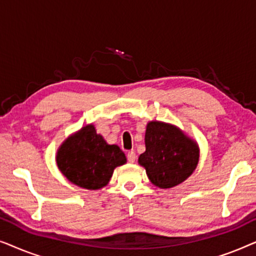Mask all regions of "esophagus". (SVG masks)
Returning a JSON list of instances; mask_svg holds the SVG:
<instances>
[{"mask_svg": "<svg viewBox=\"0 0 256 256\" xmlns=\"http://www.w3.org/2000/svg\"><path fill=\"white\" fill-rule=\"evenodd\" d=\"M127 158L129 160V163H134L136 160V155L134 152H128L127 154Z\"/></svg>", "mask_w": 256, "mask_h": 256, "instance_id": "obj_1", "label": "esophagus"}]
</instances>
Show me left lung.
<instances>
[{
  "instance_id": "obj_1",
  "label": "left lung",
  "mask_w": 256,
  "mask_h": 256,
  "mask_svg": "<svg viewBox=\"0 0 256 256\" xmlns=\"http://www.w3.org/2000/svg\"><path fill=\"white\" fill-rule=\"evenodd\" d=\"M146 152L138 164L149 180L160 188H171L186 180L199 162V146L177 126L163 121L146 124Z\"/></svg>"
}]
</instances>
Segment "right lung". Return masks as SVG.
I'll return each mask as SVG.
<instances>
[{
	"mask_svg": "<svg viewBox=\"0 0 256 256\" xmlns=\"http://www.w3.org/2000/svg\"><path fill=\"white\" fill-rule=\"evenodd\" d=\"M56 163L72 184L99 190L110 183L115 168L127 163V157L116 144H108L90 124L64 140L57 150Z\"/></svg>",
	"mask_w": 256,
	"mask_h": 256,
	"instance_id": "add662e5",
	"label": "right lung"
}]
</instances>
